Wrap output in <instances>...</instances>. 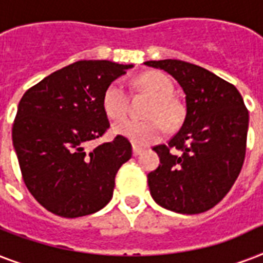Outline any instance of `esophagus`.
<instances>
[{
	"label": "esophagus",
	"instance_id": "esophagus-1",
	"mask_svg": "<svg viewBox=\"0 0 263 263\" xmlns=\"http://www.w3.org/2000/svg\"><path fill=\"white\" fill-rule=\"evenodd\" d=\"M142 152H143V150H142V148H140V147H138V146H135V144L132 146V154H134V157L139 156V154Z\"/></svg>",
	"mask_w": 263,
	"mask_h": 263
}]
</instances>
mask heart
Listing matches in <instances>:
<instances>
[{
    "mask_svg": "<svg viewBox=\"0 0 263 263\" xmlns=\"http://www.w3.org/2000/svg\"><path fill=\"white\" fill-rule=\"evenodd\" d=\"M136 84L152 98L146 110V117H148V120H123L113 125V132L116 135L127 138L136 146H147L162 138L165 125L175 128L183 121L184 106L173 97L172 82L162 72H144L136 79ZM102 107L107 117L113 120L123 119L127 115L128 97L120 82H111L105 88Z\"/></svg>",
    "mask_w": 263,
    "mask_h": 263,
    "instance_id": "1",
    "label": "heart"
}]
</instances>
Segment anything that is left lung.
Returning a JSON list of instances; mask_svg holds the SVG:
<instances>
[{
  "label": "left lung",
  "mask_w": 263,
  "mask_h": 263,
  "mask_svg": "<svg viewBox=\"0 0 263 263\" xmlns=\"http://www.w3.org/2000/svg\"><path fill=\"white\" fill-rule=\"evenodd\" d=\"M168 72L185 94L180 131L153 148L160 166L147 175L153 199L180 214H199L222 200L246 156L249 110L240 92L208 69L180 60L146 61Z\"/></svg>",
  "instance_id": "1"
}]
</instances>
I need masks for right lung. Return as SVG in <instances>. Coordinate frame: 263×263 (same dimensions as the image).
<instances>
[{
	"mask_svg": "<svg viewBox=\"0 0 263 263\" xmlns=\"http://www.w3.org/2000/svg\"><path fill=\"white\" fill-rule=\"evenodd\" d=\"M132 67L78 61L46 76L20 99L12 128L14 152L28 191L53 214L87 216L111 199L116 173L132 156L131 143L117 135L92 150L86 147L110 127L103 91Z\"/></svg>",
	"mask_w": 263,
	"mask_h": 263,
	"instance_id": "right-lung-1",
	"label": "right lung"
}]
</instances>
